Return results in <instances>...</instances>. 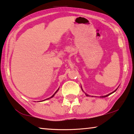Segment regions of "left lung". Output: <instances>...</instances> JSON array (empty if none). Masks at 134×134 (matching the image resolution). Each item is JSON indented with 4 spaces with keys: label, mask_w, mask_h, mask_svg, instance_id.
<instances>
[{
    "label": "left lung",
    "mask_w": 134,
    "mask_h": 134,
    "mask_svg": "<svg viewBox=\"0 0 134 134\" xmlns=\"http://www.w3.org/2000/svg\"><path fill=\"white\" fill-rule=\"evenodd\" d=\"M117 88H116V89L115 90H114V92H112V93H109V94H108V95H107L103 96V97H102V98H104V97H107V96L110 95V94H112V93H114V92H115V91H116V90H117ZM82 91H83V90H82ZM85 94H86V96H87V97H88V96H89V95H87V94H86V93H85Z\"/></svg>",
    "instance_id": "1"
}]
</instances>
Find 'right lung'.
I'll return each instance as SVG.
<instances>
[{
    "instance_id": "1",
    "label": "right lung",
    "mask_w": 134,
    "mask_h": 134,
    "mask_svg": "<svg viewBox=\"0 0 134 134\" xmlns=\"http://www.w3.org/2000/svg\"><path fill=\"white\" fill-rule=\"evenodd\" d=\"M58 90H59V88H58V90H56V92H55V93H54V94H53V95H52V97H50V98H47V99H50V98H52V97H54V95H55V93H56V92H58ZM45 100H46V99H45Z\"/></svg>"
}]
</instances>
